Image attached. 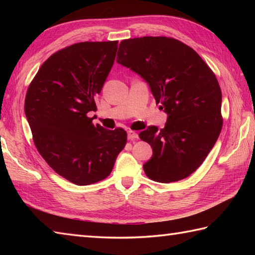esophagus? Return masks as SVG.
I'll return each instance as SVG.
<instances>
[{
    "instance_id": "1",
    "label": "esophagus",
    "mask_w": 255,
    "mask_h": 255,
    "mask_svg": "<svg viewBox=\"0 0 255 255\" xmlns=\"http://www.w3.org/2000/svg\"><path fill=\"white\" fill-rule=\"evenodd\" d=\"M127 134H128V139H129V140H136V139H138V138H139L138 133H137L136 131L129 130V131L127 132Z\"/></svg>"
}]
</instances>
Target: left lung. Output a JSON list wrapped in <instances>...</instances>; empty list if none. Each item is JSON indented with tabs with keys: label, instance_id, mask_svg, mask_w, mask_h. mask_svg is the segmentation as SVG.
<instances>
[{
	"label": "left lung",
	"instance_id": "1",
	"mask_svg": "<svg viewBox=\"0 0 255 255\" xmlns=\"http://www.w3.org/2000/svg\"><path fill=\"white\" fill-rule=\"evenodd\" d=\"M117 62L150 86L164 128L149 126L139 133L152 148L145 175L160 183L177 182L202 165L223 128L221 90L216 75L198 53L169 37H140L119 45Z\"/></svg>",
	"mask_w": 255,
	"mask_h": 255
}]
</instances>
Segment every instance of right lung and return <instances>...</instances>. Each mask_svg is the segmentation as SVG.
I'll return each mask as SVG.
<instances>
[{
    "instance_id": "1",
    "label": "right lung",
    "mask_w": 255,
    "mask_h": 255,
    "mask_svg": "<svg viewBox=\"0 0 255 255\" xmlns=\"http://www.w3.org/2000/svg\"><path fill=\"white\" fill-rule=\"evenodd\" d=\"M118 41H84L63 48L42 63L28 86L25 115L34 143L59 175L77 185L104 180L127 142L123 128L93 125L115 60Z\"/></svg>"
}]
</instances>
